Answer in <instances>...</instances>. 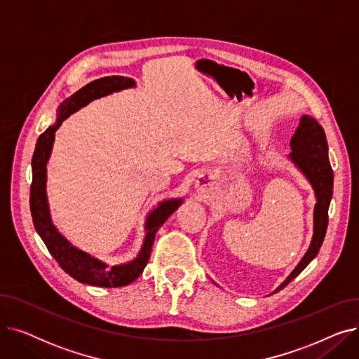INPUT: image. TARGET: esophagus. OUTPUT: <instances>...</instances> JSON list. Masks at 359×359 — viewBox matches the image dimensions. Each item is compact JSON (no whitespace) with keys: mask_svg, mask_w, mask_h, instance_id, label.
I'll return each instance as SVG.
<instances>
[{"mask_svg":"<svg viewBox=\"0 0 359 359\" xmlns=\"http://www.w3.org/2000/svg\"><path fill=\"white\" fill-rule=\"evenodd\" d=\"M195 187H196L198 194H206V192H210V187H211L210 179L206 177V176H201L199 180H196Z\"/></svg>","mask_w":359,"mask_h":359,"instance_id":"34e87169","label":"esophagus"}]
</instances>
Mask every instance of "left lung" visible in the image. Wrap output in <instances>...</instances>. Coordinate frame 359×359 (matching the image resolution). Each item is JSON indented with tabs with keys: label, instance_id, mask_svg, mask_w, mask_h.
Listing matches in <instances>:
<instances>
[{
	"label": "left lung",
	"instance_id": "1",
	"mask_svg": "<svg viewBox=\"0 0 359 359\" xmlns=\"http://www.w3.org/2000/svg\"><path fill=\"white\" fill-rule=\"evenodd\" d=\"M290 147L291 153L288 154V158L304 175L314 191L316 205L313 212V237L310 248L307 249L303 259L299 260L295 269L273 292L285 288L317 256L326 236L329 219L327 211L333 195V170L330 167L327 153L329 148L322 125L309 115L301 116L298 128L295 129V134L291 138Z\"/></svg>",
	"mask_w": 359,
	"mask_h": 359
}]
</instances>
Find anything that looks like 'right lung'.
Instances as JSON below:
<instances>
[{"label":"right lung","instance_id":"add662e5","mask_svg":"<svg viewBox=\"0 0 359 359\" xmlns=\"http://www.w3.org/2000/svg\"><path fill=\"white\" fill-rule=\"evenodd\" d=\"M137 84L132 79L119 77H103L94 80L75 91L71 97L65 99L56 110V122L50 125L36 142L34 154L32 158V173L33 182L30 186V212L33 218L34 229L41 236L49 253L60 263V266L74 279L81 284L102 287V288H118L129 285L134 282L147 266L151 249L156 238V233L183 203L182 198L164 199L157 203L153 211H149L145 219V237L137 257L121 265H109V263L91 256L90 253L75 248L67 240L52 222L48 195H46V165L50 158L52 147L55 142V132L60 129L62 122L71 116L72 113L87 106L90 102L109 96L111 93L121 90L134 88Z\"/></svg>","mask_w":359,"mask_h":359}]
</instances>
